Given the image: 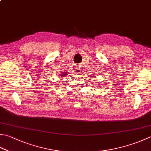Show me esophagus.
<instances>
[{
	"label": "esophagus",
	"mask_w": 151,
	"mask_h": 151,
	"mask_svg": "<svg viewBox=\"0 0 151 151\" xmlns=\"http://www.w3.org/2000/svg\"><path fill=\"white\" fill-rule=\"evenodd\" d=\"M75 72L76 73H81V66H76L75 67Z\"/></svg>",
	"instance_id": "34e87169"
}]
</instances>
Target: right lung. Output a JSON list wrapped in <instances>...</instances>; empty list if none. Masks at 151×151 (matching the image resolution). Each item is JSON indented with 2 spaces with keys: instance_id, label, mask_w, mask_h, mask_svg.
Here are the masks:
<instances>
[{
  "instance_id": "1",
  "label": "right lung",
  "mask_w": 151,
  "mask_h": 151,
  "mask_svg": "<svg viewBox=\"0 0 151 151\" xmlns=\"http://www.w3.org/2000/svg\"><path fill=\"white\" fill-rule=\"evenodd\" d=\"M65 75H67L66 73H63L62 74H61V76H65Z\"/></svg>"
}]
</instances>
